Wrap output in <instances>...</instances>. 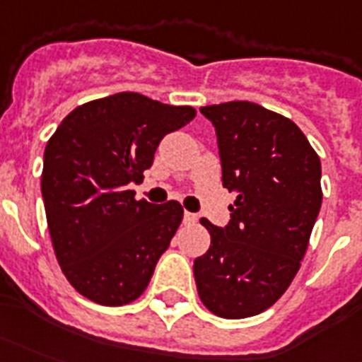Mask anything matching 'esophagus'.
Listing matches in <instances>:
<instances>
[{"label":"esophagus","mask_w":362,"mask_h":362,"mask_svg":"<svg viewBox=\"0 0 362 362\" xmlns=\"http://www.w3.org/2000/svg\"><path fill=\"white\" fill-rule=\"evenodd\" d=\"M184 222H186V224H194V222H197V215L186 211V213H184Z\"/></svg>","instance_id":"1"}]
</instances>
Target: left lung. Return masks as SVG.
Here are the masks:
<instances>
[{
  "label": "left lung",
  "instance_id": "8db88e82",
  "mask_svg": "<svg viewBox=\"0 0 362 362\" xmlns=\"http://www.w3.org/2000/svg\"><path fill=\"white\" fill-rule=\"evenodd\" d=\"M216 132L230 222L194 261L197 293L216 317H255L296 278L317 221L320 159L296 122L251 101L202 107Z\"/></svg>",
  "mask_w": 362,
  "mask_h": 362
}]
</instances>
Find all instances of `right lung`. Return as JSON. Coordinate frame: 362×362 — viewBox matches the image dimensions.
I'll list each match as a JSON object with an SVG mask.
<instances>
[{
    "mask_svg": "<svg viewBox=\"0 0 362 362\" xmlns=\"http://www.w3.org/2000/svg\"><path fill=\"white\" fill-rule=\"evenodd\" d=\"M194 117V107L120 92L76 107L49 138L42 170L47 228L80 296L119 307L144 293L184 209L138 202L128 186L153 165L159 141Z\"/></svg>",
    "mask_w": 362,
    "mask_h": 362,
    "instance_id": "add662e5",
    "label": "right lung"
}]
</instances>
